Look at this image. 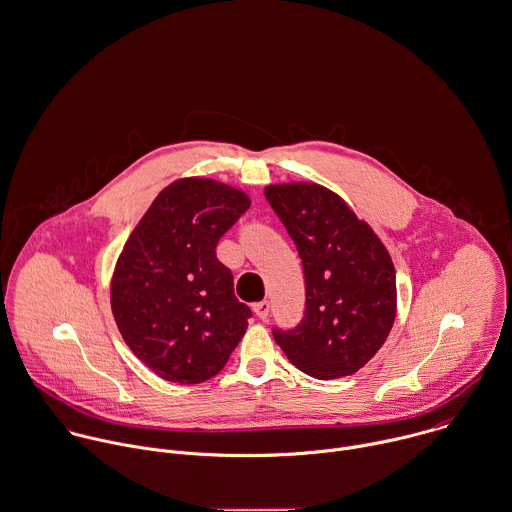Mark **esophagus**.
<instances>
[{"label":"esophagus","mask_w":512,"mask_h":512,"mask_svg":"<svg viewBox=\"0 0 512 512\" xmlns=\"http://www.w3.org/2000/svg\"><path fill=\"white\" fill-rule=\"evenodd\" d=\"M254 312L260 320H268V314H270V302L268 300H262L258 304H254Z\"/></svg>","instance_id":"esophagus-1"}]
</instances>
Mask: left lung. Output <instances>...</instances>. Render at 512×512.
Listing matches in <instances>:
<instances>
[{
	"label": "left lung",
	"instance_id": "obj_1",
	"mask_svg": "<svg viewBox=\"0 0 512 512\" xmlns=\"http://www.w3.org/2000/svg\"><path fill=\"white\" fill-rule=\"evenodd\" d=\"M264 194L296 244L306 284L302 322L292 330L274 326V340L310 377L351 375L393 326V262L375 232L328 188L276 184Z\"/></svg>",
	"mask_w": 512,
	"mask_h": 512
}]
</instances>
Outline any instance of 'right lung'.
<instances>
[{
    "instance_id": "right-lung-1",
    "label": "right lung",
    "mask_w": 512,
    "mask_h": 512,
    "mask_svg": "<svg viewBox=\"0 0 512 512\" xmlns=\"http://www.w3.org/2000/svg\"><path fill=\"white\" fill-rule=\"evenodd\" d=\"M248 208L246 194L216 180L172 182L121 252L111 284L117 328L167 381L214 377L246 332L252 310L234 296L216 244Z\"/></svg>"
}]
</instances>
